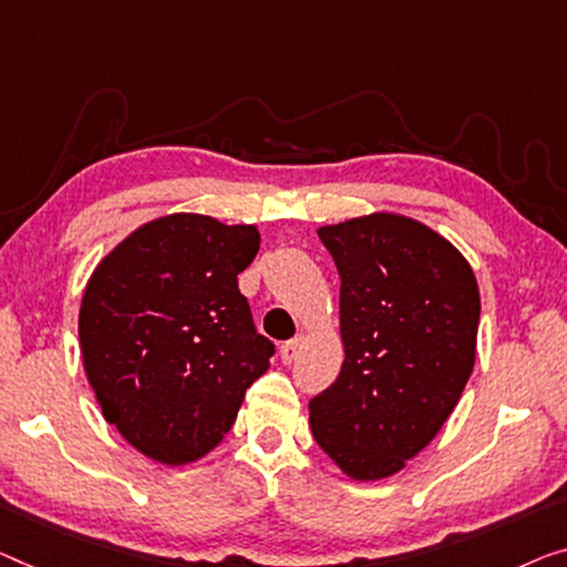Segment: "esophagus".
Returning <instances> with one entry per match:
<instances>
[{
    "label": "esophagus",
    "mask_w": 567,
    "mask_h": 567,
    "mask_svg": "<svg viewBox=\"0 0 567 567\" xmlns=\"http://www.w3.org/2000/svg\"><path fill=\"white\" fill-rule=\"evenodd\" d=\"M302 341H306V338L295 336V338H290V341H285V343L280 346V359H282V364H292V361L298 359V353H300V349H302Z\"/></svg>",
    "instance_id": "esophagus-1"
}]
</instances>
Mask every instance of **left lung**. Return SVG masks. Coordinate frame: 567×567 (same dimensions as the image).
Segmentation results:
<instances>
[{"label": "left lung", "instance_id": "obj_1", "mask_svg": "<svg viewBox=\"0 0 567 567\" xmlns=\"http://www.w3.org/2000/svg\"><path fill=\"white\" fill-rule=\"evenodd\" d=\"M341 275L343 367L310 400L316 443L346 476L386 478L458 404L481 316L473 269L415 218L371 214L318 229Z\"/></svg>", "mask_w": 567, "mask_h": 567}]
</instances>
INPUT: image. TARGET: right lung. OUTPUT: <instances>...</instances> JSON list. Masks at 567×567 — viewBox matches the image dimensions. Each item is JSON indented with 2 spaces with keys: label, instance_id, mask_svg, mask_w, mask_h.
I'll list each match as a JSON object with an SVG mask.
<instances>
[{
  "label": "right lung",
  "instance_id": "add662e5",
  "mask_svg": "<svg viewBox=\"0 0 567 567\" xmlns=\"http://www.w3.org/2000/svg\"><path fill=\"white\" fill-rule=\"evenodd\" d=\"M259 251L257 226L173 214L132 231L86 285L79 338L106 422L165 466L224 441L244 394L269 369L236 275Z\"/></svg>",
  "mask_w": 567,
  "mask_h": 567
}]
</instances>
